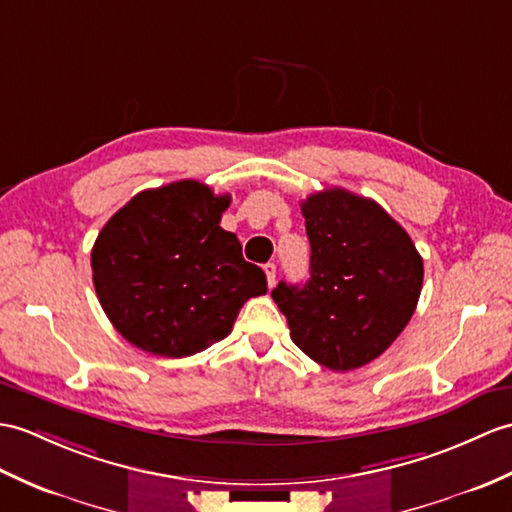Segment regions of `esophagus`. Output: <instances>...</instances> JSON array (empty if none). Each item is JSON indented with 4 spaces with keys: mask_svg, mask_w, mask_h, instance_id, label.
<instances>
[{
    "mask_svg": "<svg viewBox=\"0 0 512 512\" xmlns=\"http://www.w3.org/2000/svg\"><path fill=\"white\" fill-rule=\"evenodd\" d=\"M264 272H266V281H268V288H275V277H277V266L272 264V261H268V264L264 266Z\"/></svg>",
    "mask_w": 512,
    "mask_h": 512,
    "instance_id": "esophagus-1",
    "label": "esophagus"
}]
</instances>
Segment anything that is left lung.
I'll return each mask as SVG.
<instances>
[{
    "label": "left lung",
    "instance_id": "left-lung-1",
    "mask_svg": "<svg viewBox=\"0 0 512 512\" xmlns=\"http://www.w3.org/2000/svg\"><path fill=\"white\" fill-rule=\"evenodd\" d=\"M310 237V279L279 281L272 299L292 342L331 371L379 358L410 323L423 259L406 229L375 200L331 187L301 202Z\"/></svg>",
    "mask_w": 512,
    "mask_h": 512
}]
</instances>
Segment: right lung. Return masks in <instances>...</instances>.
<instances>
[{
    "mask_svg": "<svg viewBox=\"0 0 512 512\" xmlns=\"http://www.w3.org/2000/svg\"><path fill=\"white\" fill-rule=\"evenodd\" d=\"M229 194L198 181L146 189L115 213L91 251L104 314L137 349L187 358L227 338L242 305L268 292L264 270L220 227Z\"/></svg>",
    "mask_w": 512,
    "mask_h": 512,
    "instance_id": "obj_1",
    "label": "right lung"
}]
</instances>
